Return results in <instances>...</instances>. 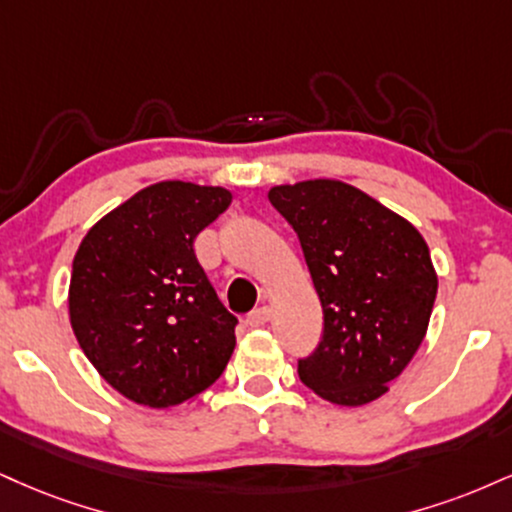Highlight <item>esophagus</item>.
<instances>
[{"mask_svg":"<svg viewBox=\"0 0 512 512\" xmlns=\"http://www.w3.org/2000/svg\"><path fill=\"white\" fill-rule=\"evenodd\" d=\"M269 319H272V310L264 305V307H257V310H252L245 322H248V326H264L269 322Z\"/></svg>","mask_w":512,"mask_h":512,"instance_id":"obj_1","label":"esophagus"}]
</instances>
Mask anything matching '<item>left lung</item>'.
Listing matches in <instances>:
<instances>
[{"label":"left lung","mask_w":512,"mask_h":512,"mask_svg":"<svg viewBox=\"0 0 512 512\" xmlns=\"http://www.w3.org/2000/svg\"><path fill=\"white\" fill-rule=\"evenodd\" d=\"M267 195L298 233L324 312L322 343L298 362L300 381L329 403H372L427 336L439 288L427 240L338 178L283 183Z\"/></svg>","instance_id":"1"}]
</instances>
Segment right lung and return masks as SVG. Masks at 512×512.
Here are the masks:
<instances>
[{
	"instance_id": "1",
	"label": "right lung",
	"mask_w": 512,
	"mask_h": 512,
	"mask_svg": "<svg viewBox=\"0 0 512 512\" xmlns=\"http://www.w3.org/2000/svg\"><path fill=\"white\" fill-rule=\"evenodd\" d=\"M231 190L159 181L80 240L69 283L78 346L112 389L147 408L190 403L221 377L238 319L221 305L193 240Z\"/></svg>"
}]
</instances>
